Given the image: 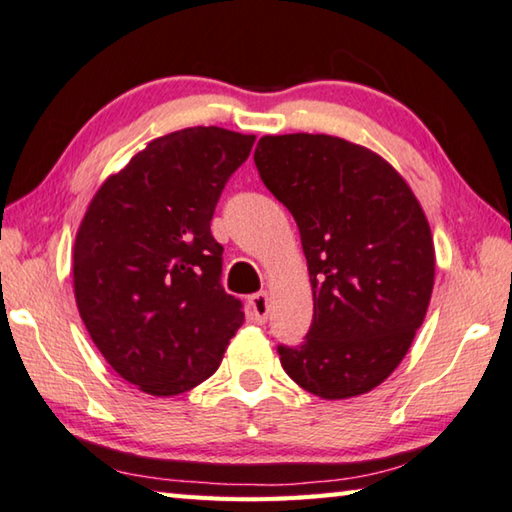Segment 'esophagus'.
Here are the masks:
<instances>
[{
	"mask_svg": "<svg viewBox=\"0 0 512 512\" xmlns=\"http://www.w3.org/2000/svg\"><path fill=\"white\" fill-rule=\"evenodd\" d=\"M248 309H250V318L255 320V323H264L268 318V296L264 291L253 293V296L248 298Z\"/></svg>",
	"mask_w": 512,
	"mask_h": 512,
	"instance_id": "34e87169",
	"label": "esophagus"
}]
</instances>
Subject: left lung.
I'll use <instances>...</instances> for the list:
<instances>
[{
	"mask_svg": "<svg viewBox=\"0 0 512 512\" xmlns=\"http://www.w3.org/2000/svg\"><path fill=\"white\" fill-rule=\"evenodd\" d=\"M255 164L298 223L314 320L280 363L305 391L348 400L400 366L427 316L436 253L427 216L381 155L332 135H264Z\"/></svg>",
	"mask_w": 512,
	"mask_h": 512,
	"instance_id": "left-lung-1",
	"label": "left lung"
}]
</instances>
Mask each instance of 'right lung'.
<instances>
[{
    "mask_svg": "<svg viewBox=\"0 0 512 512\" xmlns=\"http://www.w3.org/2000/svg\"><path fill=\"white\" fill-rule=\"evenodd\" d=\"M253 144L219 126L162 135L99 187L79 225L76 307L103 359L144 393L201 384L244 325L210 221Z\"/></svg>",
    "mask_w": 512,
    "mask_h": 512,
    "instance_id": "obj_1",
    "label": "right lung"
}]
</instances>
